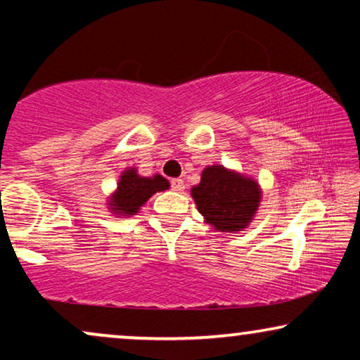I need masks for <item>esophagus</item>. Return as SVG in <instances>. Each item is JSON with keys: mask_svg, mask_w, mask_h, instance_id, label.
I'll return each mask as SVG.
<instances>
[{"mask_svg": "<svg viewBox=\"0 0 360 360\" xmlns=\"http://www.w3.org/2000/svg\"><path fill=\"white\" fill-rule=\"evenodd\" d=\"M170 186H172V190H174V191H184L185 184H184V180H181V179H175V180L170 181Z\"/></svg>", "mask_w": 360, "mask_h": 360, "instance_id": "esophagus-1", "label": "esophagus"}]
</instances>
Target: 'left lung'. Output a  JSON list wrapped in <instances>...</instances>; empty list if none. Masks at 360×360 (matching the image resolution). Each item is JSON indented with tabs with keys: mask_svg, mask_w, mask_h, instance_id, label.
Masks as SVG:
<instances>
[{
	"mask_svg": "<svg viewBox=\"0 0 360 360\" xmlns=\"http://www.w3.org/2000/svg\"><path fill=\"white\" fill-rule=\"evenodd\" d=\"M191 196L206 223L228 233L245 228L260 201L259 186L254 180L221 165L206 167L200 185L191 190Z\"/></svg>",
	"mask_w": 360,
	"mask_h": 360,
	"instance_id": "8db88e82",
	"label": "left lung"
}]
</instances>
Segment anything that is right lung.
I'll return each instance as SVG.
<instances>
[{
    "instance_id": "1",
    "label": "right lung",
    "mask_w": 360,
    "mask_h": 360,
    "mask_svg": "<svg viewBox=\"0 0 360 360\" xmlns=\"http://www.w3.org/2000/svg\"><path fill=\"white\" fill-rule=\"evenodd\" d=\"M167 188H169V181L164 176L155 175L154 179H146V176L137 175L136 170H126L110 205L115 206L112 210L116 213L134 214L152 195Z\"/></svg>"
}]
</instances>
